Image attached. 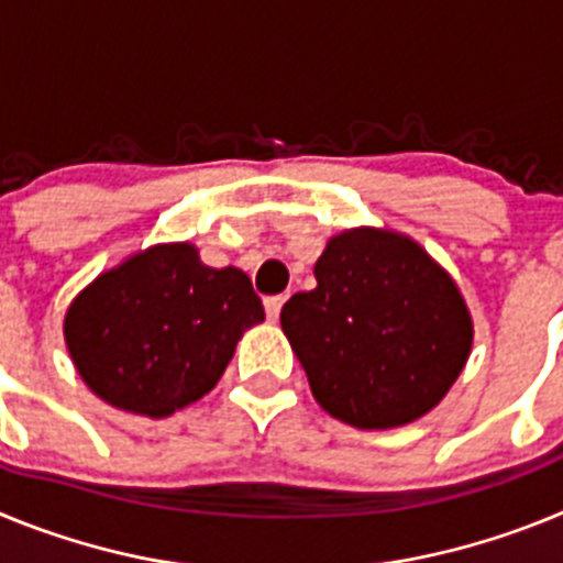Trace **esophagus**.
<instances>
[{"instance_id": "34e87169", "label": "esophagus", "mask_w": 563, "mask_h": 563, "mask_svg": "<svg viewBox=\"0 0 563 563\" xmlns=\"http://www.w3.org/2000/svg\"><path fill=\"white\" fill-rule=\"evenodd\" d=\"M285 301H287V296H267L265 298V312H267V318H271V321H276Z\"/></svg>"}]
</instances>
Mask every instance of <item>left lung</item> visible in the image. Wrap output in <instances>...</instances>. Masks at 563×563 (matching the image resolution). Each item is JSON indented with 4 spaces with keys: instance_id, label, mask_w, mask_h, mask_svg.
I'll list each match as a JSON object with an SVG mask.
<instances>
[{
    "instance_id": "obj_1",
    "label": "left lung",
    "mask_w": 563,
    "mask_h": 563,
    "mask_svg": "<svg viewBox=\"0 0 563 563\" xmlns=\"http://www.w3.org/2000/svg\"><path fill=\"white\" fill-rule=\"evenodd\" d=\"M316 282L282 307V330L321 409L355 429L429 415L474 341L454 278L415 239L352 228L327 242Z\"/></svg>"
}]
</instances>
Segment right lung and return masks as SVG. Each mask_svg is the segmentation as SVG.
Here are the masks:
<instances>
[{
	"instance_id": "obj_1",
	"label": "right lung",
	"mask_w": 563,
	"mask_h": 563,
	"mask_svg": "<svg viewBox=\"0 0 563 563\" xmlns=\"http://www.w3.org/2000/svg\"><path fill=\"white\" fill-rule=\"evenodd\" d=\"M262 298L239 267L188 242L134 253L84 287L64 318L78 375L109 406L161 420L217 386Z\"/></svg>"
}]
</instances>
